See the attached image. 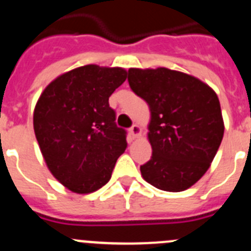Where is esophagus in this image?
Listing matches in <instances>:
<instances>
[{"label":"esophagus","instance_id":"34e87169","mask_svg":"<svg viewBox=\"0 0 251 251\" xmlns=\"http://www.w3.org/2000/svg\"><path fill=\"white\" fill-rule=\"evenodd\" d=\"M128 131H130V135L132 136L133 138H135V137H137V136H140V133H141V127H140V126H138V125H136V124H135V125L131 126L130 130H128Z\"/></svg>","mask_w":251,"mask_h":251}]
</instances>
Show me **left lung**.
<instances>
[{
	"mask_svg": "<svg viewBox=\"0 0 251 251\" xmlns=\"http://www.w3.org/2000/svg\"><path fill=\"white\" fill-rule=\"evenodd\" d=\"M127 74L130 88L151 111L152 157L141 165L143 179L160 190H186L207 172L222 142L217 94L196 77L164 67Z\"/></svg>",
	"mask_w": 251,
	"mask_h": 251,
	"instance_id": "1",
	"label": "left lung"
}]
</instances>
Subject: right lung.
Returning <instances> with one entry per match:
<instances>
[{"label":"right lung","instance_id":"right-lung-1","mask_svg":"<svg viewBox=\"0 0 251 251\" xmlns=\"http://www.w3.org/2000/svg\"><path fill=\"white\" fill-rule=\"evenodd\" d=\"M120 67L87 65L61 75L34 109V132L51 174L77 194L97 191L110 180L127 147L109 97L125 82Z\"/></svg>","mask_w":251,"mask_h":251}]
</instances>
